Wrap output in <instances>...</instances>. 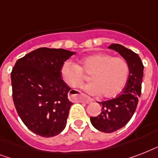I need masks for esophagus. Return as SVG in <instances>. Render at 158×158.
Instances as JSON below:
<instances>
[{"instance_id":"obj_1","label":"esophagus","mask_w":158,"mask_h":158,"mask_svg":"<svg viewBox=\"0 0 158 158\" xmlns=\"http://www.w3.org/2000/svg\"><path fill=\"white\" fill-rule=\"evenodd\" d=\"M71 98L74 100V101H80L82 102H85V103L89 104L93 102V99L88 98H85V97H77V96H72Z\"/></svg>"}]
</instances>
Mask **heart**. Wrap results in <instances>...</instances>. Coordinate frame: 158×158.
Masks as SVG:
<instances>
[{"instance_id": "b5f03b06", "label": "heart", "mask_w": 158, "mask_h": 158, "mask_svg": "<svg viewBox=\"0 0 158 158\" xmlns=\"http://www.w3.org/2000/svg\"><path fill=\"white\" fill-rule=\"evenodd\" d=\"M90 74L89 84L83 87L86 94L102 95L106 98L120 94L127 83L130 66L126 60L113 57L106 53H95L84 57L78 64L65 60L60 67V74L70 88H79L84 81V74Z\"/></svg>"}]
</instances>
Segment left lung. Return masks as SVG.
Returning a JSON list of instances; mask_svg holds the SVG:
<instances>
[{
    "mask_svg": "<svg viewBox=\"0 0 158 158\" xmlns=\"http://www.w3.org/2000/svg\"><path fill=\"white\" fill-rule=\"evenodd\" d=\"M108 48L117 52L126 60L130 66L129 79L123 92L117 98L98 102L102 106V112L98 116L90 117V120L97 130L112 133L124 127L136 110L141 95L143 64L139 55L124 46L111 44Z\"/></svg>",
    "mask_w": 158,
    "mask_h": 158,
    "instance_id": "1",
    "label": "left lung"
}]
</instances>
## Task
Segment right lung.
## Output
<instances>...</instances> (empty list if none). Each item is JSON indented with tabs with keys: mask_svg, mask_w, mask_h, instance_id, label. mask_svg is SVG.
Returning <instances> with one entry per match:
<instances>
[{
	"mask_svg": "<svg viewBox=\"0 0 158 158\" xmlns=\"http://www.w3.org/2000/svg\"><path fill=\"white\" fill-rule=\"evenodd\" d=\"M75 52L41 48L16 61L11 72L13 101L23 124L42 137L59 135L66 125L72 102L60 67Z\"/></svg>",
	"mask_w": 158,
	"mask_h": 158,
	"instance_id": "right-lung-1",
	"label": "right lung"
}]
</instances>
